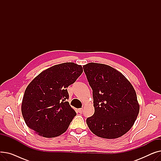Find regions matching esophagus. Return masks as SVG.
I'll use <instances>...</instances> for the list:
<instances>
[{
    "instance_id": "obj_1",
    "label": "esophagus",
    "mask_w": 161,
    "mask_h": 161,
    "mask_svg": "<svg viewBox=\"0 0 161 161\" xmlns=\"http://www.w3.org/2000/svg\"><path fill=\"white\" fill-rule=\"evenodd\" d=\"M78 112H79V113L81 114V113L83 112V108H80V109H78Z\"/></svg>"
}]
</instances>
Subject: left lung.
Listing matches in <instances>:
<instances>
[{"instance_id": "left-lung-1", "label": "left lung", "mask_w": 161, "mask_h": 161, "mask_svg": "<svg viewBox=\"0 0 161 161\" xmlns=\"http://www.w3.org/2000/svg\"><path fill=\"white\" fill-rule=\"evenodd\" d=\"M92 90L95 113L86 123L97 136L114 139L127 132L140 110L132 84L110 66L89 63L83 66Z\"/></svg>"}]
</instances>
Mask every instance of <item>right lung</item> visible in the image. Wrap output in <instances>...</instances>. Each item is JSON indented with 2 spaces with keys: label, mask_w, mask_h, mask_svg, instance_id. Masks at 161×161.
<instances>
[{
  "label": "right lung",
  "mask_w": 161,
  "mask_h": 161,
  "mask_svg": "<svg viewBox=\"0 0 161 161\" xmlns=\"http://www.w3.org/2000/svg\"><path fill=\"white\" fill-rule=\"evenodd\" d=\"M81 65L64 63L42 71L25 89L21 112L25 123L41 136H60L69 128L75 112L69 103L67 87L82 74Z\"/></svg>",
  "instance_id": "add662e5"
}]
</instances>
